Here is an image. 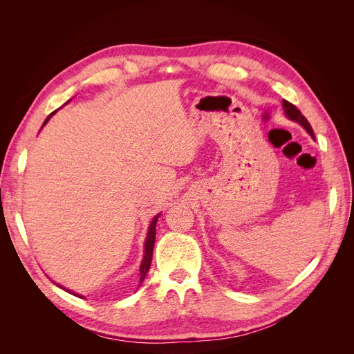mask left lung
<instances>
[{"label": "left lung", "instance_id": "left-lung-1", "mask_svg": "<svg viewBox=\"0 0 354 354\" xmlns=\"http://www.w3.org/2000/svg\"><path fill=\"white\" fill-rule=\"evenodd\" d=\"M282 106H283L285 115L289 118V120H292V121H295V122H299V124H301V125L306 128V130H307V133L315 138V133H313V128H312V125L308 124V121L306 120V116H304L301 112L298 111L297 106H294L292 103H289L288 100H283V102H282Z\"/></svg>", "mask_w": 354, "mask_h": 354}]
</instances>
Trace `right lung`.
<instances>
[{"label": "right lung", "instance_id": "1", "mask_svg": "<svg viewBox=\"0 0 354 354\" xmlns=\"http://www.w3.org/2000/svg\"><path fill=\"white\" fill-rule=\"evenodd\" d=\"M66 104V103H65ZM56 113L51 112L47 120L44 121V124H42V127H44L47 124V121L50 120V118ZM160 216V214H158L156 217H153L152 223H151V227H149V232H147V238H146V242H145V257H143V261L140 264V282H138V286H140L145 281V277L149 272V269H151V263H152V254H153V246H155V236H156V221H158V217ZM62 288V286H60ZM82 298V297H81Z\"/></svg>", "mask_w": 354, "mask_h": 354}]
</instances>
